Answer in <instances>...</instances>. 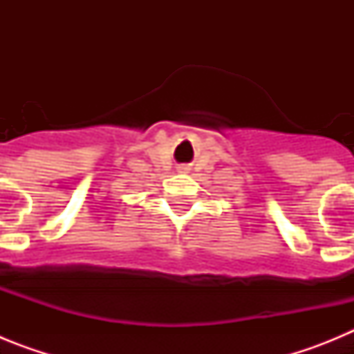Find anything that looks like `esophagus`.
I'll return each instance as SVG.
<instances>
[{
  "label": "esophagus",
  "instance_id": "1",
  "mask_svg": "<svg viewBox=\"0 0 354 354\" xmlns=\"http://www.w3.org/2000/svg\"><path fill=\"white\" fill-rule=\"evenodd\" d=\"M180 170H183V171H186V170H187V168H186V167H180Z\"/></svg>",
  "mask_w": 354,
  "mask_h": 354
}]
</instances>
